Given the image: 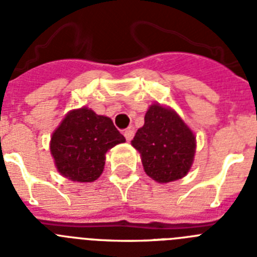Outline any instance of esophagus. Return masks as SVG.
<instances>
[{"mask_svg": "<svg viewBox=\"0 0 257 257\" xmlns=\"http://www.w3.org/2000/svg\"><path fill=\"white\" fill-rule=\"evenodd\" d=\"M123 135H124V138H126L127 142H131V139L134 138V128H133V127H128V128H126V130H124V133H123Z\"/></svg>", "mask_w": 257, "mask_h": 257, "instance_id": "obj_1", "label": "esophagus"}]
</instances>
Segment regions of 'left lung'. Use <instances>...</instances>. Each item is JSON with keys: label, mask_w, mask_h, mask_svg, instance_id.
I'll use <instances>...</instances> for the list:
<instances>
[{"label": "left lung", "mask_w": 257, "mask_h": 257, "mask_svg": "<svg viewBox=\"0 0 257 257\" xmlns=\"http://www.w3.org/2000/svg\"><path fill=\"white\" fill-rule=\"evenodd\" d=\"M140 152L147 175L158 183H170L192 167L196 138L174 110L153 104L145 113L144 126L131 142Z\"/></svg>", "instance_id": "8db88e82"}]
</instances>
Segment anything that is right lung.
<instances>
[{
    "instance_id": "right-lung-1",
    "label": "right lung",
    "mask_w": 257,
    "mask_h": 257,
    "mask_svg": "<svg viewBox=\"0 0 257 257\" xmlns=\"http://www.w3.org/2000/svg\"><path fill=\"white\" fill-rule=\"evenodd\" d=\"M126 139L105 115L81 108L68 113L52 134L50 149L58 171L79 183H91L101 175L105 153Z\"/></svg>"
}]
</instances>
